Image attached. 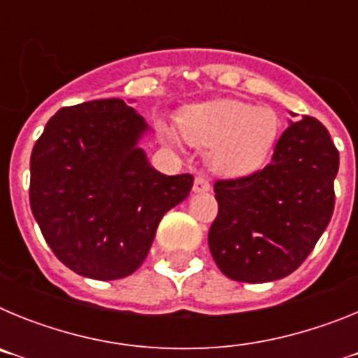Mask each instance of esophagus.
Instances as JSON below:
<instances>
[{"label": "esophagus", "instance_id": "1", "mask_svg": "<svg viewBox=\"0 0 358 358\" xmlns=\"http://www.w3.org/2000/svg\"><path fill=\"white\" fill-rule=\"evenodd\" d=\"M210 181H208V177L204 176H197L194 181V192L195 194H206L210 192Z\"/></svg>", "mask_w": 358, "mask_h": 358}]
</instances>
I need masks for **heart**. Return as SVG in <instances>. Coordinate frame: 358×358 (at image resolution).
Returning <instances> with one entry per match:
<instances>
[{"label": "heart", "mask_w": 358, "mask_h": 358, "mask_svg": "<svg viewBox=\"0 0 358 358\" xmlns=\"http://www.w3.org/2000/svg\"><path fill=\"white\" fill-rule=\"evenodd\" d=\"M188 143L210 148V166L224 177H248L265 166L281 134V120L271 107L238 100L195 103L177 118Z\"/></svg>", "instance_id": "1"}]
</instances>
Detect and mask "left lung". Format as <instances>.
Returning a JSON list of instances; mask_svg holds the SVG:
<instances>
[{
  "label": "left lung",
  "instance_id": "1",
  "mask_svg": "<svg viewBox=\"0 0 358 358\" xmlns=\"http://www.w3.org/2000/svg\"><path fill=\"white\" fill-rule=\"evenodd\" d=\"M337 172L330 132L303 116L290 122L264 170L215 182L218 213L208 243L222 274L265 283L294 273L330 224Z\"/></svg>",
  "mask_w": 358,
  "mask_h": 358
}]
</instances>
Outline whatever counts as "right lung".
I'll return each mask as SVG.
<instances>
[{"instance_id": "add662e5", "label": "right lung", "mask_w": 358, "mask_h": 358, "mask_svg": "<svg viewBox=\"0 0 358 358\" xmlns=\"http://www.w3.org/2000/svg\"><path fill=\"white\" fill-rule=\"evenodd\" d=\"M148 125L120 98L62 107L30 157V208L53 255L93 280L143 264L161 218L194 176H164L138 147Z\"/></svg>"}]
</instances>
